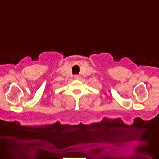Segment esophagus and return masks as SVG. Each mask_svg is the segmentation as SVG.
Listing matches in <instances>:
<instances>
[{"label":"esophagus","instance_id":"esophagus-1","mask_svg":"<svg viewBox=\"0 0 159 159\" xmlns=\"http://www.w3.org/2000/svg\"><path fill=\"white\" fill-rule=\"evenodd\" d=\"M74 79H75V80L80 79V75H74Z\"/></svg>","mask_w":159,"mask_h":159}]
</instances>
